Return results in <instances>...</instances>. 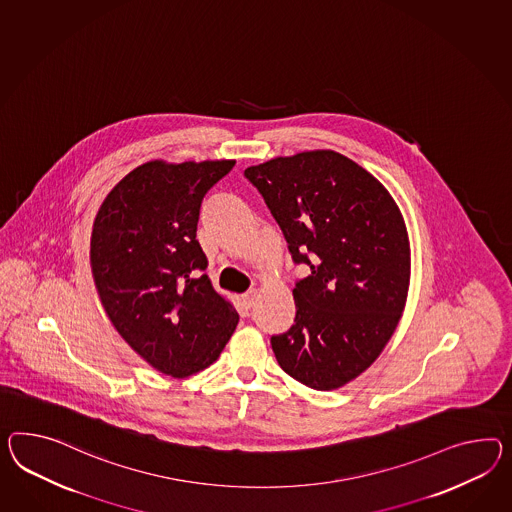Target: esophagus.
<instances>
[{"mask_svg": "<svg viewBox=\"0 0 512 512\" xmlns=\"http://www.w3.org/2000/svg\"><path fill=\"white\" fill-rule=\"evenodd\" d=\"M258 297H260V291L258 289H249L247 293H243L241 295V299H243V302L247 304V306H254V302L258 301Z\"/></svg>", "mask_w": 512, "mask_h": 512, "instance_id": "obj_1", "label": "esophagus"}]
</instances>
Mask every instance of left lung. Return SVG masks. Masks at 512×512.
<instances>
[{
	"instance_id": "1",
	"label": "left lung",
	"mask_w": 512,
	"mask_h": 512,
	"mask_svg": "<svg viewBox=\"0 0 512 512\" xmlns=\"http://www.w3.org/2000/svg\"><path fill=\"white\" fill-rule=\"evenodd\" d=\"M245 176L293 262L310 267L293 288L295 325L271 338L276 360L308 388H341L377 360L405 310V219L373 174L334 150L269 159Z\"/></svg>"
}]
</instances>
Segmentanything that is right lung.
Listing matches in <instances>:
<instances>
[{"label":"right lung","mask_w":512,"mask_h":512,"mask_svg":"<svg viewBox=\"0 0 512 512\" xmlns=\"http://www.w3.org/2000/svg\"><path fill=\"white\" fill-rule=\"evenodd\" d=\"M236 165L148 161L105 197L92 224L91 269L122 340L159 373L185 379L211 366L239 321L219 295L197 241L202 198Z\"/></svg>","instance_id":"obj_1"}]
</instances>
